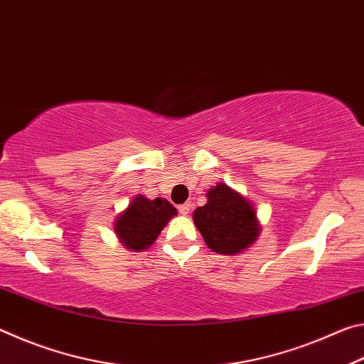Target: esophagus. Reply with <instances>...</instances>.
I'll return each instance as SVG.
<instances>
[{
    "label": "esophagus",
    "instance_id": "esophagus-1",
    "mask_svg": "<svg viewBox=\"0 0 364 364\" xmlns=\"http://www.w3.org/2000/svg\"><path fill=\"white\" fill-rule=\"evenodd\" d=\"M191 207H193V205H191L189 202H188V204H183V205L178 207V210H180V213H181V215H188V213H189V210H191Z\"/></svg>",
    "mask_w": 364,
    "mask_h": 364
}]
</instances>
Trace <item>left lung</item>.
I'll use <instances>...</instances> for the list:
<instances>
[{"label":"left lung","mask_w":364,"mask_h":364,"mask_svg":"<svg viewBox=\"0 0 364 364\" xmlns=\"http://www.w3.org/2000/svg\"><path fill=\"white\" fill-rule=\"evenodd\" d=\"M205 196L207 204L196 208L193 220L207 247L221 255L252 247L262 232L255 205L225 183H217Z\"/></svg>","instance_id":"1"}]
</instances>
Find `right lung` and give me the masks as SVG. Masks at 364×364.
Listing matches in <instances>:
<instances>
[{
    "mask_svg": "<svg viewBox=\"0 0 364 364\" xmlns=\"http://www.w3.org/2000/svg\"><path fill=\"white\" fill-rule=\"evenodd\" d=\"M176 215V208L164 197L151 200L138 194L125 210L115 217L114 232L125 249L144 252L156 242L159 234Z\"/></svg>",
    "mask_w": 364,
    "mask_h": 364,
    "instance_id": "right-lung-1",
    "label": "right lung"
}]
</instances>
